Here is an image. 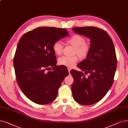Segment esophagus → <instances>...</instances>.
Instances as JSON below:
<instances>
[{"label":"esophagus","mask_w":128,"mask_h":128,"mask_svg":"<svg viewBox=\"0 0 128 128\" xmlns=\"http://www.w3.org/2000/svg\"><path fill=\"white\" fill-rule=\"evenodd\" d=\"M68 72H69V73H70V70H72V69H71V68H68Z\"/></svg>","instance_id":"1"}]
</instances>
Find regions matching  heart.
<instances>
[{
    "label": "heart",
    "instance_id": "b5f03b06",
    "mask_svg": "<svg viewBox=\"0 0 128 128\" xmlns=\"http://www.w3.org/2000/svg\"><path fill=\"white\" fill-rule=\"evenodd\" d=\"M68 43L75 47L74 54H77L82 58H85L88 55L90 50V45L85 42V38L80 35L75 34L70 36L66 40ZM53 50L55 54L60 55L63 52V46L60 42H55L53 45ZM78 60L77 55L68 57L63 56L58 58V62L60 65L68 67H72Z\"/></svg>",
    "mask_w": 128,
    "mask_h": 128
}]
</instances>
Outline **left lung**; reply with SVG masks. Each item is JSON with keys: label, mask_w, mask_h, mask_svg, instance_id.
<instances>
[{"label": "left lung", "mask_w": 128, "mask_h": 128, "mask_svg": "<svg viewBox=\"0 0 128 128\" xmlns=\"http://www.w3.org/2000/svg\"><path fill=\"white\" fill-rule=\"evenodd\" d=\"M74 32L90 38V50L77 66L85 71L75 70L70 73L74 78L72 85L75 100L83 105H90L102 99L112 86L116 68V54L112 38L107 32L94 26L76 27Z\"/></svg>", "instance_id": "8db88e82"}]
</instances>
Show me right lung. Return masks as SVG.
Wrapping results in <instances>:
<instances>
[{"label": "right lung", "instance_id": "right-lung-1", "mask_svg": "<svg viewBox=\"0 0 128 128\" xmlns=\"http://www.w3.org/2000/svg\"><path fill=\"white\" fill-rule=\"evenodd\" d=\"M68 36L65 29L38 27L21 36L14 58L16 80L26 96L46 104L56 98L66 76V68L56 65L53 44Z\"/></svg>", "mask_w": 128, "mask_h": 128}]
</instances>
